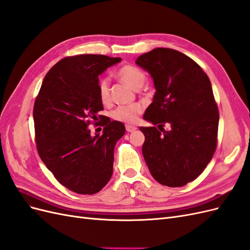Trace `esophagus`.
<instances>
[{
	"label": "esophagus",
	"instance_id": "esophagus-1",
	"mask_svg": "<svg viewBox=\"0 0 250 250\" xmlns=\"http://www.w3.org/2000/svg\"><path fill=\"white\" fill-rule=\"evenodd\" d=\"M126 130H127L128 132H132V131H134V130H137V127L132 126V125H129V124H127V125H126Z\"/></svg>",
	"mask_w": 250,
	"mask_h": 250
}]
</instances>
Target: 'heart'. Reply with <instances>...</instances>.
<instances>
[{"mask_svg": "<svg viewBox=\"0 0 250 250\" xmlns=\"http://www.w3.org/2000/svg\"><path fill=\"white\" fill-rule=\"evenodd\" d=\"M117 76L120 80H122L128 86H130L133 89L141 88L146 80V74L144 73V71L131 64H127L121 67L117 72ZM98 96H99V99L103 104L109 103L110 93L107 79L102 78L98 82ZM142 111V105L139 103H133L117 107L112 111L111 116L112 119L120 121V122L134 123Z\"/></svg>", "mask_w": 250, "mask_h": 250, "instance_id": "heart-1", "label": "heart"}]
</instances>
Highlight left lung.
<instances>
[{
    "label": "left lung",
    "instance_id": "obj_1",
    "mask_svg": "<svg viewBox=\"0 0 250 250\" xmlns=\"http://www.w3.org/2000/svg\"><path fill=\"white\" fill-rule=\"evenodd\" d=\"M135 63L156 89L143 118L157 127H140L148 169L163 186H186L207 168L217 146L219 111L209 78L193 59L168 48L145 53Z\"/></svg>",
    "mask_w": 250,
    "mask_h": 250
}]
</instances>
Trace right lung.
Returning a JSON list of instances; mask_svg holds the SVG:
<instances>
[{"mask_svg":"<svg viewBox=\"0 0 250 250\" xmlns=\"http://www.w3.org/2000/svg\"><path fill=\"white\" fill-rule=\"evenodd\" d=\"M121 60L95 54L65 57L51 67L36 97L37 151L59 183L75 193L96 194L112 175L113 149L125 126L104 120L102 134L95 135L88 126L103 119L98 115L103 109L98 77Z\"/></svg>","mask_w":250,"mask_h":250,"instance_id":"add662e5","label":"right lung"}]
</instances>
